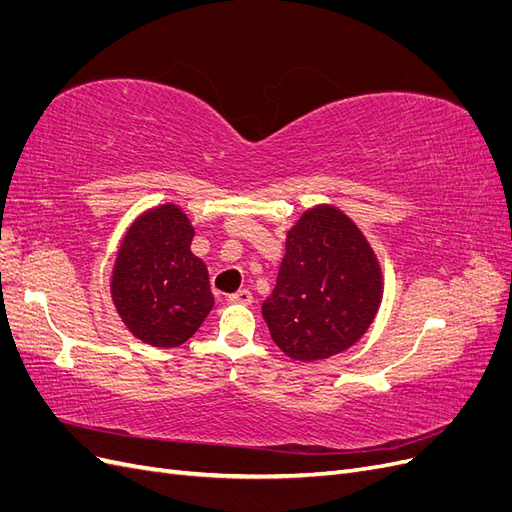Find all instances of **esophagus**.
<instances>
[{"instance_id":"34e87169","label":"esophagus","mask_w":512,"mask_h":512,"mask_svg":"<svg viewBox=\"0 0 512 512\" xmlns=\"http://www.w3.org/2000/svg\"><path fill=\"white\" fill-rule=\"evenodd\" d=\"M228 301H230V303H243V305H250V303L254 301V297H252V292H250V290H237V292L228 294Z\"/></svg>"}]
</instances>
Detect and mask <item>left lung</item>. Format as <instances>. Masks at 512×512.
<instances>
[{
  "mask_svg": "<svg viewBox=\"0 0 512 512\" xmlns=\"http://www.w3.org/2000/svg\"><path fill=\"white\" fill-rule=\"evenodd\" d=\"M380 297V269L361 230L342 211L316 207L288 230L286 256L262 316L290 359L322 361L369 329Z\"/></svg>",
  "mask_w": 512,
  "mask_h": 512,
  "instance_id": "1",
  "label": "left lung"
}]
</instances>
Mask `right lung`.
I'll return each mask as SVG.
<instances>
[{
	"label": "right lung",
	"instance_id": "add662e5",
	"mask_svg": "<svg viewBox=\"0 0 512 512\" xmlns=\"http://www.w3.org/2000/svg\"><path fill=\"white\" fill-rule=\"evenodd\" d=\"M194 228L179 207L162 205L128 230L113 271V301L145 344L188 342L213 307L205 262L190 250Z\"/></svg>",
	"mask_w": 512,
	"mask_h": 512
}]
</instances>
